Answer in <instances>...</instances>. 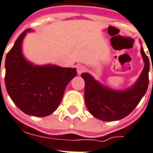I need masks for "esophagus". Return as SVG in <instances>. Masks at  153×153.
Segmentation results:
<instances>
[{
	"mask_svg": "<svg viewBox=\"0 0 153 153\" xmlns=\"http://www.w3.org/2000/svg\"><path fill=\"white\" fill-rule=\"evenodd\" d=\"M84 71H85V67L82 66V65H78L77 66V73H78V74H81Z\"/></svg>",
	"mask_w": 153,
	"mask_h": 153,
	"instance_id": "34e87169",
	"label": "esophagus"
}]
</instances>
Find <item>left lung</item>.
Wrapping results in <instances>:
<instances>
[{"mask_svg": "<svg viewBox=\"0 0 153 153\" xmlns=\"http://www.w3.org/2000/svg\"><path fill=\"white\" fill-rule=\"evenodd\" d=\"M144 68L137 81L124 91H116L102 85L90 74L83 73L85 102L89 112L102 121H116L125 118L134 110L147 91L150 63L143 48H140ZM153 72V68H152Z\"/></svg>", "mask_w": 153, "mask_h": 153, "instance_id": "8db88e82", "label": "left lung"}]
</instances>
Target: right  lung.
I'll return each mask as SVG.
<instances>
[{
	"instance_id": "right-lung-1",
	"label": "right lung",
	"mask_w": 153,
	"mask_h": 153,
	"mask_svg": "<svg viewBox=\"0 0 153 153\" xmlns=\"http://www.w3.org/2000/svg\"><path fill=\"white\" fill-rule=\"evenodd\" d=\"M29 31L32 30L26 29L19 35L6 56L5 85L9 97L21 111L45 117L58 108L67 85L76 76L77 71L51 64L34 65L27 60L22 44Z\"/></svg>"
}]
</instances>
